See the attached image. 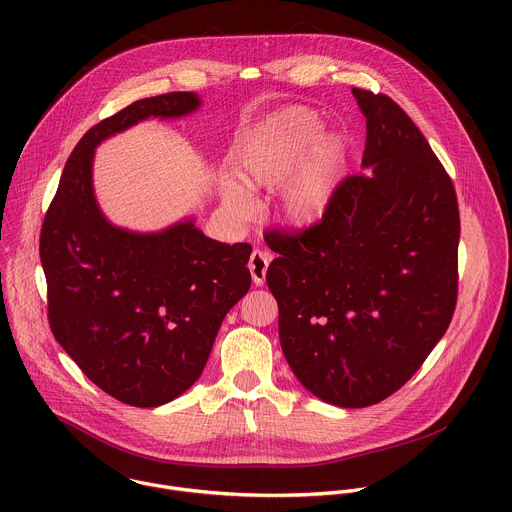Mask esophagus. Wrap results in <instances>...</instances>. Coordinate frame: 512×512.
Segmentation results:
<instances>
[{
  "mask_svg": "<svg viewBox=\"0 0 512 512\" xmlns=\"http://www.w3.org/2000/svg\"><path fill=\"white\" fill-rule=\"evenodd\" d=\"M269 267V255L261 249H253L251 257H249V271L253 277L255 285H263L265 283V273Z\"/></svg>",
  "mask_w": 512,
  "mask_h": 512,
  "instance_id": "1",
  "label": "esophagus"
}]
</instances>
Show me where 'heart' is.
<instances>
[{"mask_svg":"<svg viewBox=\"0 0 512 512\" xmlns=\"http://www.w3.org/2000/svg\"><path fill=\"white\" fill-rule=\"evenodd\" d=\"M322 121L308 109H287L271 117L251 139L239 160L237 176L247 188H275L287 178L281 210L289 223L306 225L326 208L344 162V143L338 135H324ZM225 202L247 214L249 196L229 184Z\"/></svg>","mask_w":512,"mask_h":512,"instance_id":"heart-1","label":"heart"}]
</instances>
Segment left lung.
Listing matches in <instances>:
<instances>
[{
    "label": "left lung",
    "instance_id": "1",
    "mask_svg": "<svg viewBox=\"0 0 512 512\" xmlns=\"http://www.w3.org/2000/svg\"><path fill=\"white\" fill-rule=\"evenodd\" d=\"M367 117L362 168L332 192L322 221L271 229L267 285L279 342L300 383L358 409L399 391L446 334L458 302V198L411 117L352 89Z\"/></svg>",
    "mask_w": 512,
    "mask_h": 512
}]
</instances>
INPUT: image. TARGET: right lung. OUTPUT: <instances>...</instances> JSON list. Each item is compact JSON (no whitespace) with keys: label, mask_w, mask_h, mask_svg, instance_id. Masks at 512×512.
<instances>
[{"label":"right lung","mask_w":512,"mask_h":512,"mask_svg":"<svg viewBox=\"0 0 512 512\" xmlns=\"http://www.w3.org/2000/svg\"><path fill=\"white\" fill-rule=\"evenodd\" d=\"M198 105L194 93H166L93 125L40 231L54 338L99 389L133 407L164 405L198 381L227 312L251 287V245L208 239L192 221L150 235L113 227L95 200L93 154L137 121Z\"/></svg>","instance_id":"obj_1"}]
</instances>
